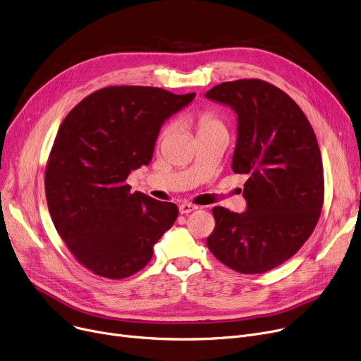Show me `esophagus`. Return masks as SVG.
<instances>
[{
  "instance_id": "34e87169",
  "label": "esophagus",
  "mask_w": 361,
  "mask_h": 361,
  "mask_svg": "<svg viewBox=\"0 0 361 361\" xmlns=\"http://www.w3.org/2000/svg\"><path fill=\"white\" fill-rule=\"evenodd\" d=\"M196 209H197V206L190 204V203H183V204H180V207H178L180 214H183V215L190 214V212H193V211H196Z\"/></svg>"
}]
</instances>
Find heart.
Listing matches in <instances>:
<instances>
[{
  "label": "heart",
  "instance_id": "b5f03b06",
  "mask_svg": "<svg viewBox=\"0 0 361 361\" xmlns=\"http://www.w3.org/2000/svg\"><path fill=\"white\" fill-rule=\"evenodd\" d=\"M196 123H197V127H199V133L202 131H209V130H215V128H222V121L221 118L218 117V114L212 112V111H204L202 114H199L197 118H196ZM169 131V127H164L161 136H166Z\"/></svg>",
  "mask_w": 361,
  "mask_h": 361
}]
</instances>
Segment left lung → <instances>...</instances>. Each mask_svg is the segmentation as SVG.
<instances>
[{
  "label": "left lung",
  "instance_id": "left-lung-1",
  "mask_svg": "<svg viewBox=\"0 0 361 361\" xmlns=\"http://www.w3.org/2000/svg\"><path fill=\"white\" fill-rule=\"evenodd\" d=\"M204 98L237 114L231 166L249 177L245 211L214 207L206 244L228 268L263 274L294 256L319 221L325 185L314 131L288 94L268 82H225Z\"/></svg>",
  "mask_w": 361,
  "mask_h": 361
}]
</instances>
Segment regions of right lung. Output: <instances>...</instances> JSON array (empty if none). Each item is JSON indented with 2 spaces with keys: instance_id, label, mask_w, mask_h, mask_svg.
<instances>
[{
  "instance_id": "add662e5",
  "label": "right lung",
  "mask_w": 361,
  "mask_h": 361,
  "mask_svg": "<svg viewBox=\"0 0 361 361\" xmlns=\"http://www.w3.org/2000/svg\"><path fill=\"white\" fill-rule=\"evenodd\" d=\"M196 93L111 86L89 94L63 121L45 171L48 209L63 241L85 268L121 279L143 269L178 216L126 183L154 157L162 124Z\"/></svg>"
}]
</instances>
